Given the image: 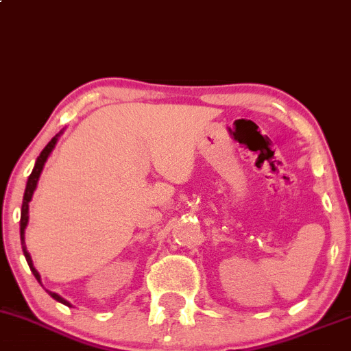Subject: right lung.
<instances>
[{"instance_id": "add662e5", "label": "right lung", "mask_w": 351, "mask_h": 351, "mask_svg": "<svg viewBox=\"0 0 351 351\" xmlns=\"http://www.w3.org/2000/svg\"><path fill=\"white\" fill-rule=\"evenodd\" d=\"M61 134H62V131L59 132V134H56V136H54L53 139L49 141L48 145H46V147L43 149L41 154H39V157L36 159V164H34L33 172H31V176L27 177L26 191H25V197H23V206H21V220H19V235H21V247H23V254H25L27 265H29L31 271H33V275H34V277H36V280H38L39 283H41V275H39V274H38V270L34 269L33 261H31L29 252L26 250V243H25V228H26V226H27V220H29V202H31V199H33L34 191H36V186H38L39 176H41L43 167H45V162H46V160H48V157H49L51 152H53L54 145H56L58 139H59V136H61ZM46 292H48V293L51 295V297L54 298V300H58L59 303H64V305L71 306V303H69L68 300H64V298H62L61 295H58V293H54V292H49V290H46Z\"/></svg>"}]
</instances>
